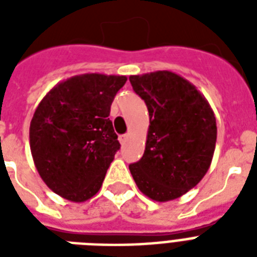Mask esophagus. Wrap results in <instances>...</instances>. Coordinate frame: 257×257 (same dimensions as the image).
Segmentation results:
<instances>
[{
  "mask_svg": "<svg viewBox=\"0 0 257 257\" xmlns=\"http://www.w3.org/2000/svg\"><path fill=\"white\" fill-rule=\"evenodd\" d=\"M128 137H129V135H122V136H120V139H118V140H120L121 144L124 145L125 143H126V140H128Z\"/></svg>",
  "mask_w": 257,
  "mask_h": 257,
  "instance_id": "esophagus-1",
  "label": "esophagus"
}]
</instances>
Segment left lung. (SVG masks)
I'll list each match as a JSON object with an SVG mask.
<instances>
[{
  "instance_id": "left-lung-1",
  "label": "left lung",
  "mask_w": 257,
  "mask_h": 257,
  "mask_svg": "<svg viewBox=\"0 0 257 257\" xmlns=\"http://www.w3.org/2000/svg\"><path fill=\"white\" fill-rule=\"evenodd\" d=\"M129 81L149 112L145 152L129 171L149 199L175 200L195 188L211 167L215 113L193 84L173 72L131 76Z\"/></svg>"
}]
</instances>
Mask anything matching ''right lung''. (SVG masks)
<instances>
[{
    "instance_id": "1",
    "label": "right lung",
    "mask_w": 257,
    "mask_h": 257,
    "mask_svg": "<svg viewBox=\"0 0 257 257\" xmlns=\"http://www.w3.org/2000/svg\"><path fill=\"white\" fill-rule=\"evenodd\" d=\"M125 76L86 73L58 82L38 104L30 121V151L48 187L82 203L100 191L120 149L109 120Z\"/></svg>"
}]
</instances>
